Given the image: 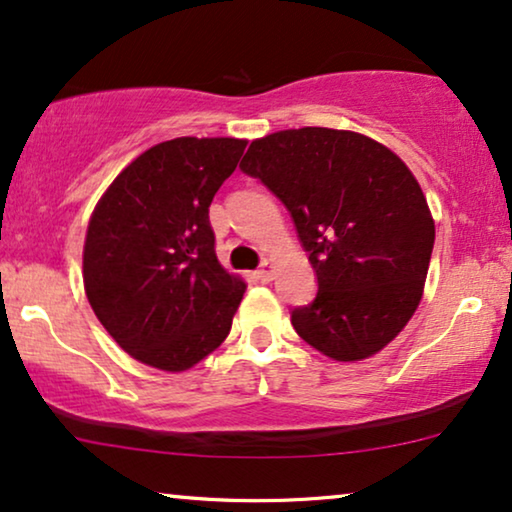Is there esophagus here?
<instances>
[{"label":"esophagus","instance_id":"34e87169","mask_svg":"<svg viewBox=\"0 0 512 512\" xmlns=\"http://www.w3.org/2000/svg\"><path fill=\"white\" fill-rule=\"evenodd\" d=\"M256 279L258 282H263V284H268V282H272V277H275V263H270V261H263V265L261 268H258L256 272Z\"/></svg>","mask_w":512,"mask_h":512}]
</instances>
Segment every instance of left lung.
Masks as SVG:
<instances>
[{"label": "left lung", "instance_id": "1", "mask_svg": "<svg viewBox=\"0 0 512 512\" xmlns=\"http://www.w3.org/2000/svg\"><path fill=\"white\" fill-rule=\"evenodd\" d=\"M240 170L284 202L317 272V298L291 312L300 338L335 361L387 347L422 300L436 240L408 165L359 132L298 128L254 139Z\"/></svg>", "mask_w": 512, "mask_h": 512}]
</instances>
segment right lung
Returning <instances> with one entry per match:
<instances>
[{
	"instance_id": "add662e5",
	"label": "right lung",
	"mask_w": 512,
	"mask_h": 512,
	"mask_svg": "<svg viewBox=\"0 0 512 512\" xmlns=\"http://www.w3.org/2000/svg\"><path fill=\"white\" fill-rule=\"evenodd\" d=\"M244 146L233 137L151 146L111 181L90 216L88 303L146 366L181 373L228 338L247 284L216 258L209 205Z\"/></svg>"
}]
</instances>
